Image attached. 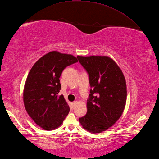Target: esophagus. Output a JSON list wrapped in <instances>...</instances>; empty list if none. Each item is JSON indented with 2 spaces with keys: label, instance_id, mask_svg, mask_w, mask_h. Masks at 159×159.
<instances>
[{
  "label": "esophagus",
  "instance_id": "34e87169",
  "mask_svg": "<svg viewBox=\"0 0 159 159\" xmlns=\"http://www.w3.org/2000/svg\"><path fill=\"white\" fill-rule=\"evenodd\" d=\"M77 102L76 101V100H75V101H73V107H75L76 104H77Z\"/></svg>",
  "mask_w": 159,
  "mask_h": 159
}]
</instances>
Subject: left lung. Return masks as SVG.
Listing matches in <instances>:
<instances>
[{
	"label": "left lung",
	"mask_w": 159,
	"mask_h": 159,
	"mask_svg": "<svg viewBox=\"0 0 159 159\" xmlns=\"http://www.w3.org/2000/svg\"><path fill=\"white\" fill-rule=\"evenodd\" d=\"M77 58L88 72L92 88L87 102V113L79 119L80 123L89 132H102L113 126L124 111L127 99L125 77L109 57Z\"/></svg>",
	"instance_id": "obj_1"
}]
</instances>
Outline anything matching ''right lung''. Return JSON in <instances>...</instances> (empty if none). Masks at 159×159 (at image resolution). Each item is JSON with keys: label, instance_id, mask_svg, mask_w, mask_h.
Returning <instances> with one entry per match:
<instances>
[{"label": "right lung", "instance_id": "add662e5", "mask_svg": "<svg viewBox=\"0 0 159 159\" xmlns=\"http://www.w3.org/2000/svg\"><path fill=\"white\" fill-rule=\"evenodd\" d=\"M78 61L69 54L51 51L38 59L30 71L24 88V103L33 121L45 130L63 123L69 107L61 90L59 77L63 69Z\"/></svg>", "mask_w": 159, "mask_h": 159}]
</instances>
